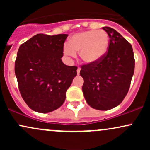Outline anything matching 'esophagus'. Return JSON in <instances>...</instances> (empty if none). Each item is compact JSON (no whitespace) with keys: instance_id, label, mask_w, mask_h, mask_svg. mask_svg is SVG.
Here are the masks:
<instances>
[{"instance_id":"34e87169","label":"esophagus","mask_w":150,"mask_h":150,"mask_svg":"<svg viewBox=\"0 0 150 150\" xmlns=\"http://www.w3.org/2000/svg\"><path fill=\"white\" fill-rule=\"evenodd\" d=\"M80 70H81V68H80V67H78V68H77V75H79V74H80Z\"/></svg>"}]
</instances>
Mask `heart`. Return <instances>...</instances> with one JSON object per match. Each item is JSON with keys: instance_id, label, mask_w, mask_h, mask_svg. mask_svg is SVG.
<instances>
[{"instance_id": "1", "label": "heart", "mask_w": 150, "mask_h": 150, "mask_svg": "<svg viewBox=\"0 0 150 150\" xmlns=\"http://www.w3.org/2000/svg\"><path fill=\"white\" fill-rule=\"evenodd\" d=\"M109 37L104 30H89L74 34L68 44L63 48L67 57H75L80 52V57L84 63L93 65L104 58L107 52Z\"/></svg>"}]
</instances>
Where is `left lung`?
Returning <instances> with one entry per match:
<instances>
[{"label": "left lung", "mask_w": 150, "mask_h": 150, "mask_svg": "<svg viewBox=\"0 0 150 150\" xmlns=\"http://www.w3.org/2000/svg\"><path fill=\"white\" fill-rule=\"evenodd\" d=\"M109 37L107 53L100 61L82 65V92L91 107L101 111L119 105L126 96L135 69L131 44L114 29L103 27Z\"/></svg>", "instance_id": "obj_1"}]
</instances>
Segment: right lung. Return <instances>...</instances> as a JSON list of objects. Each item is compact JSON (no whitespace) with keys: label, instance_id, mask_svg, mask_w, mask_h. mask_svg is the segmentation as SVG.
Masks as SVG:
<instances>
[{"label":"right lung","instance_id":"1","mask_svg":"<svg viewBox=\"0 0 150 150\" xmlns=\"http://www.w3.org/2000/svg\"><path fill=\"white\" fill-rule=\"evenodd\" d=\"M68 34H38L20 45L15 73L22 99L38 113H49L64 103L77 66L65 65L63 45Z\"/></svg>","mask_w":150,"mask_h":150}]
</instances>
